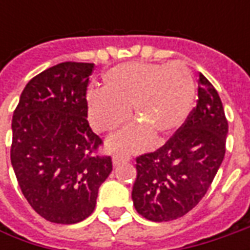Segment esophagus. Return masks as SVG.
Masks as SVG:
<instances>
[{"label":"esophagus","instance_id":"esophagus-1","mask_svg":"<svg viewBox=\"0 0 250 250\" xmlns=\"http://www.w3.org/2000/svg\"><path fill=\"white\" fill-rule=\"evenodd\" d=\"M125 161H129V157H124V156H118V154H115V156L112 157V164H114L115 167L122 164V163H125Z\"/></svg>","mask_w":250,"mask_h":250}]
</instances>
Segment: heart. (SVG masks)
Masks as SVG:
<instances>
[{"mask_svg": "<svg viewBox=\"0 0 250 250\" xmlns=\"http://www.w3.org/2000/svg\"><path fill=\"white\" fill-rule=\"evenodd\" d=\"M195 99V81L181 63L128 62L103 75V90L87 96L89 120L100 133H110L122 125L132 108L140 126L122 132L112 140L115 151L143 147L148 132L153 140L174 135L188 120Z\"/></svg>", "mask_w": 250, "mask_h": 250, "instance_id": "1", "label": "heart"}]
</instances>
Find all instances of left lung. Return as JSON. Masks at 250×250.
I'll list each match as a JSON object with an SVG mask.
<instances>
[{"label": "left lung", "mask_w": 250, "mask_h": 250, "mask_svg": "<svg viewBox=\"0 0 250 250\" xmlns=\"http://www.w3.org/2000/svg\"><path fill=\"white\" fill-rule=\"evenodd\" d=\"M196 107L153 153L136 157L133 206L150 221L185 216L206 195L226 154L228 122L214 86L200 73Z\"/></svg>", "instance_id": "1"}]
</instances>
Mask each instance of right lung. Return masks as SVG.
<instances>
[{"instance_id": "obj_1", "label": "right lung", "mask_w": 250, "mask_h": 250, "mask_svg": "<svg viewBox=\"0 0 250 250\" xmlns=\"http://www.w3.org/2000/svg\"><path fill=\"white\" fill-rule=\"evenodd\" d=\"M94 63L61 62L26 84L12 117L11 163L33 210L55 224L90 216L112 171L87 122L86 90Z\"/></svg>"}]
</instances>
